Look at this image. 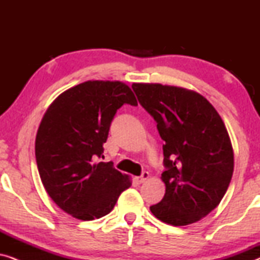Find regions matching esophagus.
I'll use <instances>...</instances> for the list:
<instances>
[{
  "label": "esophagus",
  "instance_id": "34e87169",
  "mask_svg": "<svg viewBox=\"0 0 260 260\" xmlns=\"http://www.w3.org/2000/svg\"><path fill=\"white\" fill-rule=\"evenodd\" d=\"M149 177H150V174H149L148 172H143V173H142L141 176L136 177V181L138 183H143L149 179Z\"/></svg>",
  "mask_w": 260,
  "mask_h": 260
}]
</instances>
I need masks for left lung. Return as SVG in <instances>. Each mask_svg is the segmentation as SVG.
<instances>
[{
    "label": "left lung",
    "mask_w": 260,
    "mask_h": 260,
    "mask_svg": "<svg viewBox=\"0 0 260 260\" xmlns=\"http://www.w3.org/2000/svg\"><path fill=\"white\" fill-rule=\"evenodd\" d=\"M133 88L166 142V194L150 211L173 226L197 222L220 204L232 179L233 148L225 124L198 92L161 84L135 83Z\"/></svg>",
    "instance_id": "left-lung-1"
}]
</instances>
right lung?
<instances>
[{
  "label": "right lung",
  "instance_id": "add662e5",
  "mask_svg": "<svg viewBox=\"0 0 260 260\" xmlns=\"http://www.w3.org/2000/svg\"><path fill=\"white\" fill-rule=\"evenodd\" d=\"M123 104L137 105L126 84L88 80L62 92L42 117L35 138L40 179L52 200L73 218L109 214L131 186L112 162H97Z\"/></svg>",
  "mask_w": 260,
  "mask_h": 260
}]
</instances>
